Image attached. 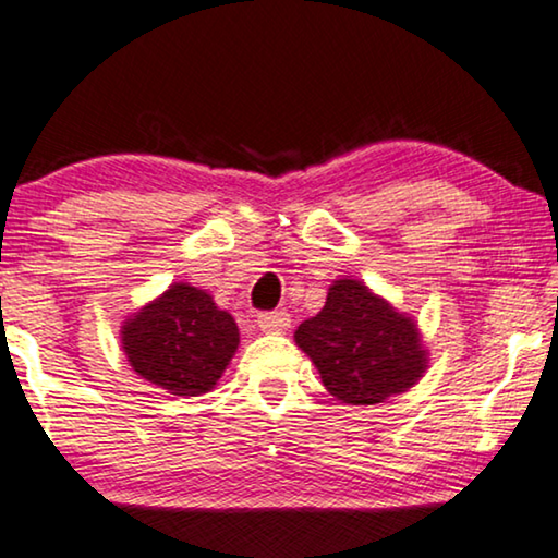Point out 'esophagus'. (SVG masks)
Instances as JSON below:
<instances>
[{
	"instance_id": "esophagus-1",
	"label": "esophagus",
	"mask_w": 558,
	"mask_h": 558,
	"mask_svg": "<svg viewBox=\"0 0 558 558\" xmlns=\"http://www.w3.org/2000/svg\"><path fill=\"white\" fill-rule=\"evenodd\" d=\"M256 325L262 327L264 332H281L289 327V315L284 310H274V312H262L256 317Z\"/></svg>"
}]
</instances>
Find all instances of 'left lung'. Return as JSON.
I'll use <instances>...</instances> for the list:
<instances>
[{
  "instance_id": "1",
  "label": "left lung",
  "mask_w": 558,
  "mask_h": 558,
  "mask_svg": "<svg viewBox=\"0 0 558 558\" xmlns=\"http://www.w3.org/2000/svg\"><path fill=\"white\" fill-rule=\"evenodd\" d=\"M327 391L342 403H380L426 368L416 325L355 279L335 281L317 317L294 332Z\"/></svg>"
}]
</instances>
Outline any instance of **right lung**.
<instances>
[{"mask_svg": "<svg viewBox=\"0 0 558 558\" xmlns=\"http://www.w3.org/2000/svg\"><path fill=\"white\" fill-rule=\"evenodd\" d=\"M121 340L132 368L149 384L174 396H201L233 357L239 327L203 289L172 284L129 319Z\"/></svg>", "mask_w": 558, "mask_h": 558, "instance_id": "right-lung-1", "label": "right lung"}]
</instances>
